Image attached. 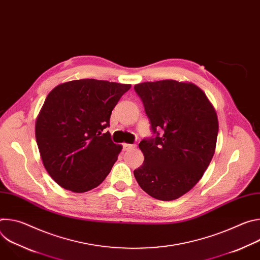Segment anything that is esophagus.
I'll return each mask as SVG.
<instances>
[{"label":"esophagus","mask_w":260,"mask_h":260,"mask_svg":"<svg viewBox=\"0 0 260 260\" xmlns=\"http://www.w3.org/2000/svg\"><path fill=\"white\" fill-rule=\"evenodd\" d=\"M133 148H136V145H134V144H126V143L123 144V150H129V149H133Z\"/></svg>","instance_id":"obj_1"}]
</instances>
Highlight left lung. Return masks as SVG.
<instances>
[{
	"label": "left lung",
	"instance_id": "left-lung-1",
	"mask_svg": "<svg viewBox=\"0 0 260 260\" xmlns=\"http://www.w3.org/2000/svg\"><path fill=\"white\" fill-rule=\"evenodd\" d=\"M134 88L157 134L140 142L144 162L134 171L135 178L150 197L177 200L196 186L214 156L217 113L206 93L191 82L170 79Z\"/></svg>",
	"mask_w": 260,
	"mask_h": 260
}]
</instances>
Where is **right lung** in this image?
<instances>
[{
	"label": "right lung",
	"instance_id": "obj_1",
	"mask_svg": "<svg viewBox=\"0 0 260 260\" xmlns=\"http://www.w3.org/2000/svg\"><path fill=\"white\" fill-rule=\"evenodd\" d=\"M131 86L80 79L58 84L48 93L35 133L44 168L59 186L86 192L108 176L122 146L103 131Z\"/></svg>",
	"mask_w": 260,
	"mask_h": 260
}]
</instances>
